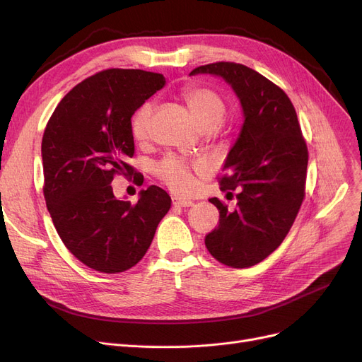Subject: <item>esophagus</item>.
<instances>
[{
    "mask_svg": "<svg viewBox=\"0 0 362 362\" xmlns=\"http://www.w3.org/2000/svg\"><path fill=\"white\" fill-rule=\"evenodd\" d=\"M171 202H173L175 206H192V205H194V201L185 199V198H179V197H173V198H171Z\"/></svg>",
    "mask_w": 362,
    "mask_h": 362,
    "instance_id": "esophagus-1",
    "label": "esophagus"
}]
</instances>
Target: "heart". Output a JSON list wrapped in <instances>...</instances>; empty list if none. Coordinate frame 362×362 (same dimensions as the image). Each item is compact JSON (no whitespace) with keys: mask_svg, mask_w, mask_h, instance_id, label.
Listing matches in <instances>:
<instances>
[{"mask_svg":"<svg viewBox=\"0 0 362 362\" xmlns=\"http://www.w3.org/2000/svg\"><path fill=\"white\" fill-rule=\"evenodd\" d=\"M182 98L186 105L191 110L192 116L195 117L197 123L205 127H216L226 112L224 103L220 95L204 86H187L182 92ZM152 107L151 103L142 104L135 116L132 119V135L136 141H145L149 133V123L152 116ZM206 164L204 161H198L194 164H189L179 157H167L164 158L156 168V173L163 183H165L171 191L177 194H187L191 192L195 180H194V171L195 173L204 175L206 173Z\"/></svg>","mask_w":362,"mask_h":362,"instance_id":"1","label":"heart"}]
</instances>
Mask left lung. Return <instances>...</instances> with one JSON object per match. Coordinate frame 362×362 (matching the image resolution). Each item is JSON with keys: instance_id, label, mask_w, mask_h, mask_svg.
<instances>
[{"instance_id": "obj_1", "label": "left lung", "mask_w": 362, "mask_h": 362, "mask_svg": "<svg viewBox=\"0 0 362 362\" xmlns=\"http://www.w3.org/2000/svg\"><path fill=\"white\" fill-rule=\"evenodd\" d=\"M192 74L223 78L243 110L240 133L218 180L221 191L239 187L238 206L229 211L220 199H210L220 220L205 246L224 265L251 267L279 248L298 216L305 197L307 144L288 95L258 71L220 62Z\"/></svg>"}]
</instances>
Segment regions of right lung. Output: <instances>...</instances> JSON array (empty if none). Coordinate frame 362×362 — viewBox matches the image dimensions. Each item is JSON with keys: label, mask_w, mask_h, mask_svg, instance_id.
<instances>
[{"label": "right lung", "mask_w": 362, "mask_h": 362, "mask_svg": "<svg viewBox=\"0 0 362 362\" xmlns=\"http://www.w3.org/2000/svg\"><path fill=\"white\" fill-rule=\"evenodd\" d=\"M165 85L164 76L108 69L76 85L54 110L42 138L44 197L55 230L81 262L101 273L136 265L154 239L171 198L152 185L135 205L117 199L116 175H141L127 164L135 154L132 116Z\"/></svg>", "instance_id": "add662e5"}]
</instances>
